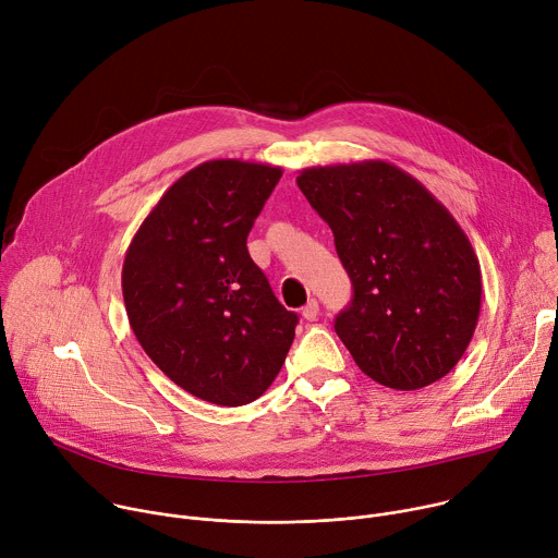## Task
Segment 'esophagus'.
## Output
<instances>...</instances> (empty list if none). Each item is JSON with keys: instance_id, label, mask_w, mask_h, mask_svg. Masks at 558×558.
Listing matches in <instances>:
<instances>
[{"instance_id": "obj_1", "label": "esophagus", "mask_w": 558, "mask_h": 558, "mask_svg": "<svg viewBox=\"0 0 558 558\" xmlns=\"http://www.w3.org/2000/svg\"><path fill=\"white\" fill-rule=\"evenodd\" d=\"M317 313H320V304H317L315 300H308V302L302 306V317H304V320H308V323L315 320Z\"/></svg>"}]
</instances>
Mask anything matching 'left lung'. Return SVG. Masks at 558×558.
Returning a JSON list of instances; mask_svg holds the SVG:
<instances>
[{"instance_id": "1", "label": "left lung", "mask_w": 558, "mask_h": 558, "mask_svg": "<svg viewBox=\"0 0 558 558\" xmlns=\"http://www.w3.org/2000/svg\"><path fill=\"white\" fill-rule=\"evenodd\" d=\"M336 238L353 300L336 333L377 384L417 390L454 368L482 311V267L452 214L386 161L300 170Z\"/></svg>"}]
</instances>
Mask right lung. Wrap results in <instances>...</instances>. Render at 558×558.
<instances>
[{
  "mask_svg": "<svg viewBox=\"0 0 558 558\" xmlns=\"http://www.w3.org/2000/svg\"><path fill=\"white\" fill-rule=\"evenodd\" d=\"M282 168L216 158L183 174L125 252L130 327L183 390L218 407L250 404L280 373L298 315L274 295L247 235Z\"/></svg>",
  "mask_w": 558,
  "mask_h": 558,
  "instance_id": "right-lung-1",
  "label": "right lung"
}]
</instances>
